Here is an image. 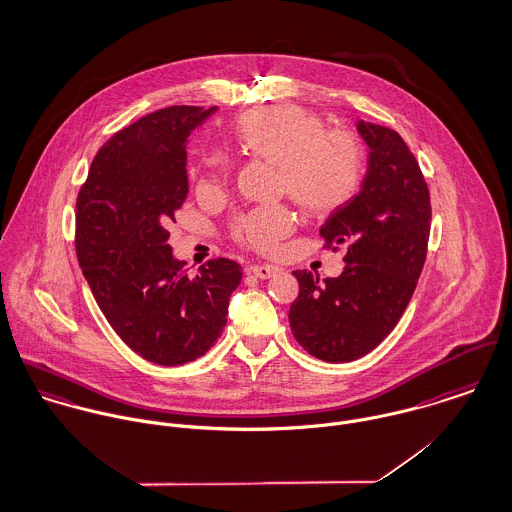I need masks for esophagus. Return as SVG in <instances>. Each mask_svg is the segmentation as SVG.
<instances>
[{
	"mask_svg": "<svg viewBox=\"0 0 512 512\" xmlns=\"http://www.w3.org/2000/svg\"><path fill=\"white\" fill-rule=\"evenodd\" d=\"M249 273L257 279H271L279 273V269L273 265H253V267H249Z\"/></svg>",
	"mask_w": 512,
	"mask_h": 512,
	"instance_id": "esophagus-1",
	"label": "esophagus"
}]
</instances>
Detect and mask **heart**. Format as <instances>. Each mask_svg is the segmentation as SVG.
Here are the masks:
<instances>
[{"label": "heart", "instance_id": "1", "mask_svg": "<svg viewBox=\"0 0 512 512\" xmlns=\"http://www.w3.org/2000/svg\"><path fill=\"white\" fill-rule=\"evenodd\" d=\"M231 137L241 155L277 165V192L286 194L306 216L330 218L359 192L365 178V151L357 137L328 129L322 115L300 106H277L239 115ZM233 171L222 153L202 157L198 188H220ZM286 206L253 208L241 214L231 237L259 253H273L292 231Z\"/></svg>", "mask_w": 512, "mask_h": 512}]
</instances>
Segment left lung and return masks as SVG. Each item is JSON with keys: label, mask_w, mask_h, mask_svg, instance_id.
<instances>
[{"label": "left lung", "mask_w": 512, "mask_h": 512, "mask_svg": "<svg viewBox=\"0 0 512 512\" xmlns=\"http://www.w3.org/2000/svg\"><path fill=\"white\" fill-rule=\"evenodd\" d=\"M357 127L371 147L367 176L320 229L326 249L345 245V269L324 281L292 273L300 284L288 312L292 336L328 363L359 359L393 332L420 279L432 222L428 184L404 139L363 119Z\"/></svg>", "instance_id": "8db88e82"}]
</instances>
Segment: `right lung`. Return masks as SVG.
I'll return each instance as SVG.
<instances>
[{"mask_svg":"<svg viewBox=\"0 0 512 512\" xmlns=\"http://www.w3.org/2000/svg\"><path fill=\"white\" fill-rule=\"evenodd\" d=\"M214 110L171 106L123 127L76 198L74 247L92 294L123 343L157 365L202 357L222 336L241 281L226 257L190 275L167 243L188 194L186 139Z\"/></svg>","mask_w":512,"mask_h":512,"instance_id":"obj_1","label":"right lung"}]
</instances>
